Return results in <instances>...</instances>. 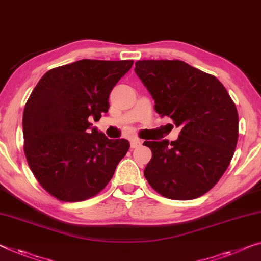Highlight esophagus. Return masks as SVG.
I'll list each match as a JSON object with an SVG mask.
<instances>
[{
  "label": "esophagus",
  "mask_w": 261,
  "mask_h": 261,
  "mask_svg": "<svg viewBox=\"0 0 261 261\" xmlns=\"http://www.w3.org/2000/svg\"><path fill=\"white\" fill-rule=\"evenodd\" d=\"M130 145H131V149H136V147L142 145V141L138 138H132L130 141Z\"/></svg>",
  "instance_id": "obj_1"
}]
</instances>
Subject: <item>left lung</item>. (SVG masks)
<instances>
[{
    "instance_id": "8db88e82",
    "label": "left lung",
    "mask_w": 261,
    "mask_h": 261,
    "mask_svg": "<svg viewBox=\"0 0 261 261\" xmlns=\"http://www.w3.org/2000/svg\"><path fill=\"white\" fill-rule=\"evenodd\" d=\"M135 71L154 110L180 127L177 141H145L152 158L144 176L154 191L176 200L203 196L230 165L238 142V111L215 76L179 60H143Z\"/></svg>"
}]
</instances>
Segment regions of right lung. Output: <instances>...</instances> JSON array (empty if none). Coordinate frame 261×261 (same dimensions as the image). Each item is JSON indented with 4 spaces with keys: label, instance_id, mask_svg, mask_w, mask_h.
Wrapping results in <instances>:
<instances>
[{
    "label": "right lung",
    "instance_id": "right-lung-1",
    "mask_svg": "<svg viewBox=\"0 0 261 261\" xmlns=\"http://www.w3.org/2000/svg\"><path fill=\"white\" fill-rule=\"evenodd\" d=\"M134 61L81 60L45 72L23 111L25 158L35 178L61 201L99 193L126 154V139L91 130L109 109V95Z\"/></svg>",
    "mask_w": 261,
    "mask_h": 261
}]
</instances>
